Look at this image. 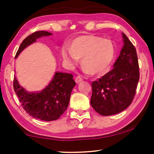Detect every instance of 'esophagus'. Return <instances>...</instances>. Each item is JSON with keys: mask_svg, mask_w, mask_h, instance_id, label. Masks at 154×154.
<instances>
[{"mask_svg": "<svg viewBox=\"0 0 154 154\" xmlns=\"http://www.w3.org/2000/svg\"><path fill=\"white\" fill-rule=\"evenodd\" d=\"M82 81H83V78H82L81 75H78V76L75 78V81L76 83H79L80 82H81Z\"/></svg>", "mask_w": 154, "mask_h": 154, "instance_id": "esophagus-1", "label": "esophagus"}]
</instances>
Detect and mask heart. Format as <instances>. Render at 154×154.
I'll return each instance as SVG.
<instances>
[{"label": "heart", "instance_id": "b5f03b06", "mask_svg": "<svg viewBox=\"0 0 154 154\" xmlns=\"http://www.w3.org/2000/svg\"><path fill=\"white\" fill-rule=\"evenodd\" d=\"M115 46L111 40L97 35H83L75 38L70 51L64 48L62 55L70 64L81 60V67L88 74H98L106 70L115 56Z\"/></svg>", "mask_w": 154, "mask_h": 154}]
</instances>
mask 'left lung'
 I'll return each instance as SVG.
<instances>
[{"instance_id":"left-lung-1","label":"left lung","mask_w":154,"mask_h":154,"mask_svg":"<svg viewBox=\"0 0 154 154\" xmlns=\"http://www.w3.org/2000/svg\"><path fill=\"white\" fill-rule=\"evenodd\" d=\"M124 45L113 68L92 82L90 104L102 116H111L125 110L131 104L140 79L136 48L123 33Z\"/></svg>"}]
</instances>
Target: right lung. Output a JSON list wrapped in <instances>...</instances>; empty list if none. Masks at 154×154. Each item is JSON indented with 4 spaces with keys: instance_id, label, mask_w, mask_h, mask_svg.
<instances>
[{
    "instance_id": "1",
    "label": "right lung",
    "mask_w": 154,
    "mask_h": 154,
    "mask_svg": "<svg viewBox=\"0 0 154 154\" xmlns=\"http://www.w3.org/2000/svg\"><path fill=\"white\" fill-rule=\"evenodd\" d=\"M52 35L45 31H38L25 38L17 52L15 58L27 46L42 36ZM75 85L73 75L57 72L50 83L41 92L29 93L19 85L16 78L13 88L23 109L37 119L46 121L57 120L68 107L71 92Z\"/></svg>"
}]
</instances>
